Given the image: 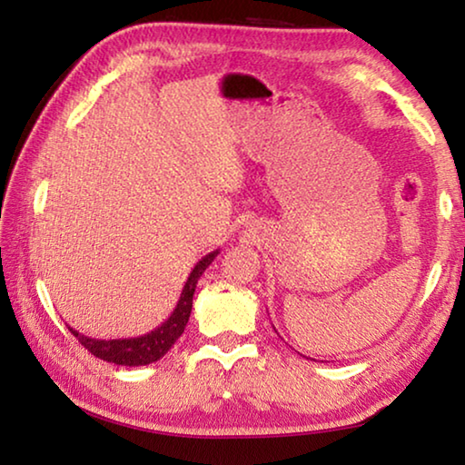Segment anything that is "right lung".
Wrapping results in <instances>:
<instances>
[{
    "label": "right lung",
    "mask_w": 465,
    "mask_h": 465,
    "mask_svg": "<svg viewBox=\"0 0 465 465\" xmlns=\"http://www.w3.org/2000/svg\"><path fill=\"white\" fill-rule=\"evenodd\" d=\"M219 250L209 252L207 256H203L199 262L194 264L191 271V277L186 279L183 293L176 303L174 312L170 313V318L163 322V324L157 326L152 332L135 338H113V341H98V338L84 336L77 332L72 326V334L82 342L84 349H88L94 357H98L106 363L114 365H124V367H139V365H149L160 361L166 352L174 346V342L183 336L184 328L188 324V318H191L193 310V295L196 289V282H199L201 274L207 271V266L215 261Z\"/></svg>",
    "instance_id": "add662e5"
}]
</instances>
